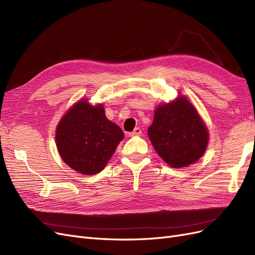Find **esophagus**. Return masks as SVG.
Returning a JSON list of instances; mask_svg holds the SVG:
<instances>
[{"instance_id":"1","label":"esophagus","mask_w":255,"mask_h":255,"mask_svg":"<svg viewBox=\"0 0 255 255\" xmlns=\"http://www.w3.org/2000/svg\"><path fill=\"white\" fill-rule=\"evenodd\" d=\"M139 135H141V128H136L133 130V132L128 133V136H129V137L139 136Z\"/></svg>"}]
</instances>
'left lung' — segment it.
Wrapping results in <instances>:
<instances>
[{
	"mask_svg": "<svg viewBox=\"0 0 255 255\" xmlns=\"http://www.w3.org/2000/svg\"><path fill=\"white\" fill-rule=\"evenodd\" d=\"M148 136L158 155L172 168L196 163L208 143L204 121L184 96L156 107Z\"/></svg>",
	"mask_w": 255,
	"mask_h": 255,
	"instance_id": "8db88e82",
	"label": "left lung"
}]
</instances>
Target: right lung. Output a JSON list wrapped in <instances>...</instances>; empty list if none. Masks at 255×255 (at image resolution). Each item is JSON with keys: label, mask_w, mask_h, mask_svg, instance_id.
Instances as JSON below:
<instances>
[{"label": "right lung", "mask_w": 255, "mask_h": 255, "mask_svg": "<svg viewBox=\"0 0 255 255\" xmlns=\"http://www.w3.org/2000/svg\"><path fill=\"white\" fill-rule=\"evenodd\" d=\"M125 134L106 118L102 104L82 99L61 117L56 128L60 157L76 172L94 175L102 171Z\"/></svg>", "instance_id": "add662e5"}]
</instances>
